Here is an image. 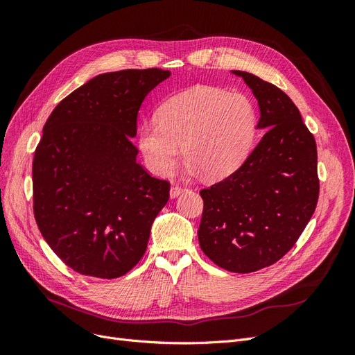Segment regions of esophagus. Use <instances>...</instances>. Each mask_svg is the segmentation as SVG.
I'll list each match as a JSON object with an SVG mask.
<instances>
[{"label": "esophagus", "mask_w": 355, "mask_h": 355, "mask_svg": "<svg viewBox=\"0 0 355 355\" xmlns=\"http://www.w3.org/2000/svg\"><path fill=\"white\" fill-rule=\"evenodd\" d=\"M185 191H188L187 188H182V187H179V185H173L170 188V197L171 198H176V197H179L180 194H184Z\"/></svg>", "instance_id": "1"}]
</instances>
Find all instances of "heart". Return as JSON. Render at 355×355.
I'll return each instance as SVG.
<instances>
[{
  "label": "heart",
  "instance_id": "heart-1",
  "mask_svg": "<svg viewBox=\"0 0 355 355\" xmlns=\"http://www.w3.org/2000/svg\"><path fill=\"white\" fill-rule=\"evenodd\" d=\"M254 130L256 114L245 96L200 85L170 98L158 108L157 120L142 123L139 148L158 176L171 173L182 145L191 171L220 179L240 167Z\"/></svg>",
  "mask_w": 355,
  "mask_h": 355
}]
</instances>
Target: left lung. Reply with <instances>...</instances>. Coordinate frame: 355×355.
<instances>
[{
  "label": "left lung",
  "instance_id": "1",
  "mask_svg": "<svg viewBox=\"0 0 355 355\" xmlns=\"http://www.w3.org/2000/svg\"><path fill=\"white\" fill-rule=\"evenodd\" d=\"M259 105L261 142L232 175L201 189V250L231 272H254L280 261L314 214L320 180L317 145L296 105L277 85L232 71Z\"/></svg>",
  "mask_w": 355,
  "mask_h": 355
}]
</instances>
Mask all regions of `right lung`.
<instances>
[{
	"mask_svg": "<svg viewBox=\"0 0 355 355\" xmlns=\"http://www.w3.org/2000/svg\"><path fill=\"white\" fill-rule=\"evenodd\" d=\"M158 68L101 73L63 99L32 163L34 214L60 261L83 275L116 278L142 259L170 184L137 163L132 137Z\"/></svg>",
	"mask_w": 355,
	"mask_h": 355,
	"instance_id": "add662e5",
	"label": "right lung"
}]
</instances>
